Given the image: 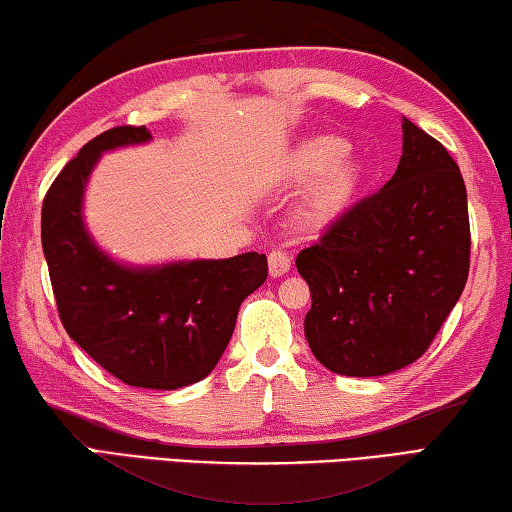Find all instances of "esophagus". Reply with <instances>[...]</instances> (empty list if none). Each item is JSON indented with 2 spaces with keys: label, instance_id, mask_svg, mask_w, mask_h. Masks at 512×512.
<instances>
[{
  "label": "esophagus",
  "instance_id": "esophagus-1",
  "mask_svg": "<svg viewBox=\"0 0 512 512\" xmlns=\"http://www.w3.org/2000/svg\"><path fill=\"white\" fill-rule=\"evenodd\" d=\"M267 267H270L272 279H281V276L290 272L292 258L288 254H283V251H272V254L267 256Z\"/></svg>",
  "mask_w": 512,
  "mask_h": 512
}]
</instances>
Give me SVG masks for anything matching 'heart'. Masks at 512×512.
<instances>
[{
    "mask_svg": "<svg viewBox=\"0 0 512 512\" xmlns=\"http://www.w3.org/2000/svg\"><path fill=\"white\" fill-rule=\"evenodd\" d=\"M364 161L333 134L301 139L285 155L279 179L285 186H306L297 206V224L306 231H326L344 218L362 191Z\"/></svg>",
    "mask_w": 512,
    "mask_h": 512,
    "instance_id": "heart-1",
    "label": "heart"
}]
</instances>
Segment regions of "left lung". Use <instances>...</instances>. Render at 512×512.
<instances>
[{
  "label": "left lung",
  "instance_id": "obj_1",
  "mask_svg": "<svg viewBox=\"0 0 512 512\" xmlns=\"http://www.w3.org/2000/svg\"><path fill=\"white\" fill-rule=\"evenodd\" d=\"M297 270L310 285L312 355L348 378L416 362L459 301L470 270L468 193L441 143L402 116V157Z\"/></svg>",
  "mask_w": 512,
  "mask_h": 512
}]
</instances>
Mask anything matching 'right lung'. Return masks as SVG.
I'll return each mask as SVG.
<instances>
[{"label":"right lung","instance_id":"add662e5","mask_svg":"<svg viewBox=\"0 0 512 512\" xmlns=\"http://www.w3.org/2000/svg\"><path fill=\"white\" fill-rule=\"evenodd\" d=\"M150 141L146 125H121L80 148L44 197L42 251L69 337L130 387L173 391L220 362L240 303L267 279V258L132 265L107 254L83 215L89 177L105 152Z\"/></svg>","mask_w":512,"mask_h":512}]
</instances>
